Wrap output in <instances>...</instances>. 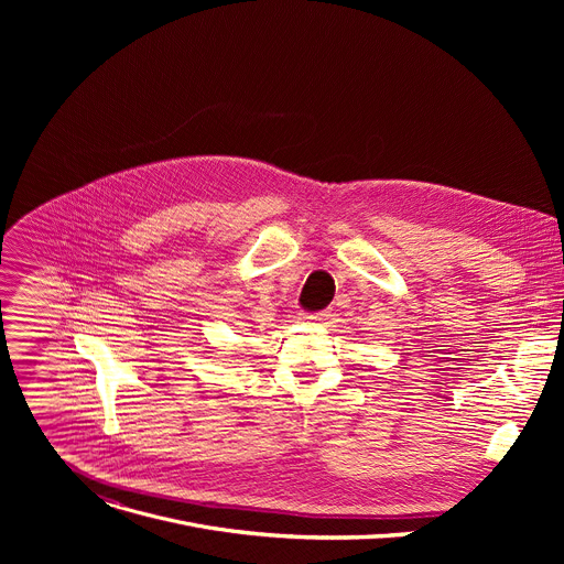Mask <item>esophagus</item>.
I'll list each match as a JSON object with an SVG mask.
<instances>
[{
    "label": "esophagus",
    "instance_id": "obj_1",
    "mask_svg": "<svg viewBox=\"0 0 564 564\" xmlns=\"http://www.w3.org/2000/svg\"><path fill=\"white\" fill-rule=\"evenodd\" d=\"M301 321L303 324H326L328 321V314L326 312H305V314H301Z\"/></svg>",
    "mask_w": 564,
    "mask_h": 564
}]
</instances>
